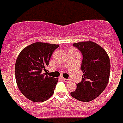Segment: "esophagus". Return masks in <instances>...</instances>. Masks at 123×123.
<instances>
[{
	"instance_id": "34e87169",
	"label": "esophagus",
	"mask_w": 123,
	"mask_h": 123,
	"mask_svg": "<svg viewBox=\"0 0 123 123\" xmlns=\"http://www.w3.org/2000/svg\"><path fill=\"white\" fill-rule=\"evenodd\" d=\"M63 80H64V82H66V83H69L70 81V80H69V79H65V78H64Z\"/></svg>"
}]
</instances>
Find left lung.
<instances>
[{
  "instance_id": "left-lung-1",
  "label": "left lung",
  "mask_w": 123,
  "mask_h": 123,
  "mask_svg": "<svg viewBox=\"0 0 123 123\" xmlns=\"http://www.w3.org/2000/svg\"><path fill=\"white\" fill-rule=\"evenodd\" d=\"M82 53L81 70L82 81L71 96L81 102H90L104 91L109 81L110 61L107 53L93 42H81L73 44Z\"/></svg>"
}]
</instances>
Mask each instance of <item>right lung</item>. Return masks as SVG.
<instances>
[{"label":"right lung","instance_id":"obj_1","mask_svg":"<svg viewBox=\"0 0 123 123\" xmlns=\"http://www.w3.org/2000/svg\"><path fill=\"white\" fill-rule=\"evenodd\" d=\"M59 46L36 42L25 48L18 55L15 65L16 83L21 92L31 101L43 102L53 94L58 79L47 75L45 68Z\"/></svg>","mask_w":123,"mask_h":123}]
</instances>
